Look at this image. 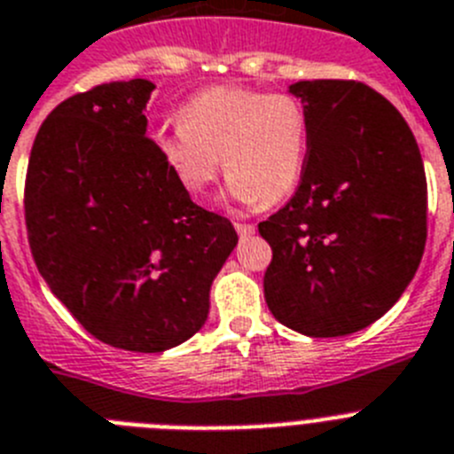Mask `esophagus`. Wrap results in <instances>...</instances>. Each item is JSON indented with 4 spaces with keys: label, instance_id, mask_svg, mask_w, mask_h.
I'll list each match as a JSON object with an SVG mask.
<instances>
[{
    "label": "esophagus",
    "instance_id": "1",
    "mask_svg": "<svg viewBox=\"0 0 454 454\" xmlns=\"http://www.w3.org/2000/svg\"><path fill=\"white\" fill-rule=\"evenodd\" d=\"M235 228H238L239 238H242V239L251 238V235H254V232H255L254 223H235Z\"/></svg>",
    "mask_w": 454,
    "mask_h": 454
}]
</instances>
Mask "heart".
Returning <instances> with one entry per match:
<instances>
[{
    "instance_id": "1",
    "label": "heart",
    "mask_w": 454,
    "mask_h": 454,
    "mask_svg": "<svg viewBox=\"0 0 454 454\" xmlns=\"http://www.w3.org/2000/svg\"><path fill=\"white\" fill-rule=\"evenodd\" d=\"M309 145L303 107L286 93L215 86L180 109V125L153 137V151L189 196H203L222 167L239 205L278 203L301 180Z\"/></svg>"
}]
</instances>
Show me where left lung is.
Listing matches in <instances>:
<instances>
[{
  "label": "left lung",
  "instance_id": "left-lung-1",
  "mask_svg": "<svg viewBox=\"0 0 454 454\" xmlns=\"http://www.w3.org/2000/svg\"><path fill=\"white\" fill-rule=\"evenodd\" d=\"M309 121L301 183L258 223L270 242L265 299L310 338L361 331L395 306L427 239V183L411 129L370 86L342 80L287 86Z\"/></svg>",
  "mask_w": 454,
  "mask_h": 454
}]
</instances>
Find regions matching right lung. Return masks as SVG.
I'll use <instances>...</instances> for the list:
<instances>
[{"label":"right lung","instance_id":"add662e5","mask_svg":"<svg viewBox=\"0 0 454 454\" xmlns=\"http://www.w3.org/2000/svg\"><path fill=\"white\" fill-rule=\"evenodd\" d=\"M153 90L112 82L63 100L27 168L38 271L90 336L128 352H167L200 331L238 247L232 223L192 203L145 139Z\"/></svg>","mask_w":454,"mask_h":454}]
</instances>
